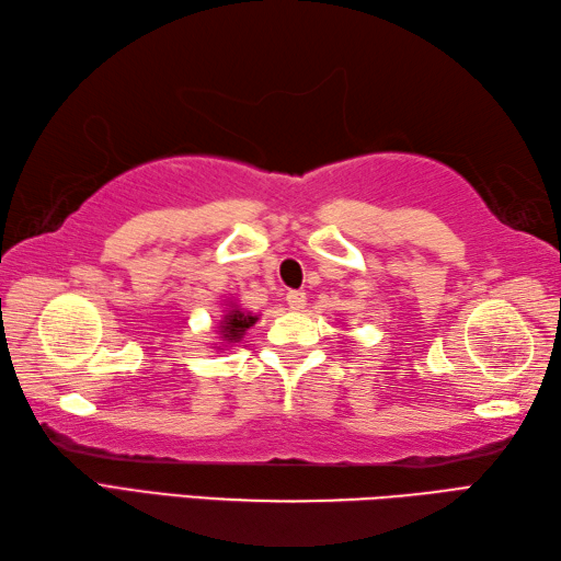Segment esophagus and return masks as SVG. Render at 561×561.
Segmentation results:
<instances>
[{"mask_svg":"<svg viewBox=\"0 0 561 561\" xmlns=\"http://www.w3.org/2000/svg\"><path fill=\"white\" fill-rule=\"evenodd\" d=\"M285 300H288L290 310L300 312V310H305V305H307V295L302 290H290L288 295H285Z\"/></svg>","mask_w":561,"mask_h":561,"instance_id":"1","label":"esophagus"}]
</instances>
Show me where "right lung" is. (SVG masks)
Returning <instances> with one entry per match:
<instances>
[{
	"mask_svg": "<svg viewBox=\"0 0 561 561\" xmlns=\"http://www.w3.org/2000/svg\"><path fill=\"white\" fill-rule=\"evenodd\" d=\"M256 319H259V317H254L251 312L239 310L237 305L227 307L225 317L220 319V334H222L220 339H222V344H237V341H242L244 331H247L249 327H254Z\"/></svg>",
	"mask_w": 561,
	"mask_h": 561,
	"instance_id": "add662e5",
	"label": "right lung"
}]
</instances>
